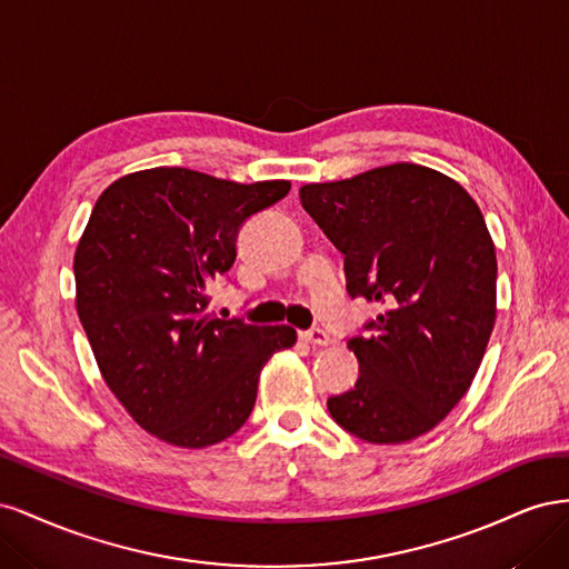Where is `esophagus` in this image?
<instances>
[{
  "label": "esophagus",
  "mask_w": 569,
  "mask_h": 569,
  "mask_svg": "<svg viewBox=\"0 0 569 569\" xmlns=\"http://www.w3.org/2000/svg\"><path fill=\"white\" fill-rule=\"evenodd\" d=\"M301 339L308 341V343H313V347H327V343H330V335L320 330V327H313V330H303Z\"/></svg>",
  "instance_id": "34e87169"
}]
</instances>
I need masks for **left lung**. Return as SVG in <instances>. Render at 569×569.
<instances>
[{
	"mask_svg": "<svg viewBox=\"0 0 569 569\" xmlns=\"http://www.w3.org/2000/svg\"><path fill=\"white\" fill-rule=\"evenodd\" d=\"M301 206L343 253L349 297L385 311L349 337L353 389L327 399L349 435L403 443L437 427L470 389L496 320V251L465 189L393 163L306 184Z\"/></svg>",
	"mask_w": 569,
	"mask_h": 569,
	"instance_id": "left-lung-1",
	"label": "left lung"
}]
</instances>
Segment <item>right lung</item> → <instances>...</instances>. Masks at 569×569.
Returning <instances> with one entry per match:
<instances>
[{
    "instance_id": "obj_1",
    "label": "right lung",
    "mask_w": 569,
    "mask_h": 569,
    "mask_svg": "<svg viewBox=\"0 0 569 569\" xmlns=\"http://www.w3.org/2000/svg\"><path fill=\"white\" fill-rule=\"evenodd\" d=\"M289 187L161 166L97 199L76 249V306L109 389L149 435L182 449L232 437L251 416L266 360L297 341L289 325L206 313L239 228Z\"/></svg>"
}]
</instances>
